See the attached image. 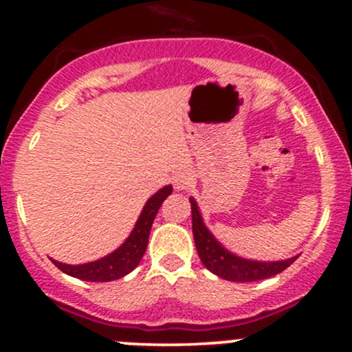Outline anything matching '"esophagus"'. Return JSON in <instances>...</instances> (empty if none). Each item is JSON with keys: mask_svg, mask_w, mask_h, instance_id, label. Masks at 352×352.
Segmentation results:
<instances>
[{"mask_svg": "<svg viewBox=\"0 0 352 352\" xmlns=\"http://www.w3.org/2000/svg\"><path fill=\"white\" fill-rule=\"evenodd\" d=\"M173 187L177 190H187L193 184V177L190 172H177L173 175Z\"/></svg>", "mask_w": 352, "mask_h": 352, "instance_id": "esophagus-1", "label": "esophagus"}]
</instances>
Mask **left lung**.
I'll return each mask as SVG.
<instances>
[{
    "instance_id": "8db88e82",
    "label": "left lung",
    "mask_w": 352,
    "mask_h": 352,
    "mask_svg": "<svg viewBox=\"0 0 352 352\" xmlns=\"http://www.w3.org/2000/svg\"><path fill=\"white\" fill-rule=\"evenodd\" d=\"M190 204H192V228L197 252H199L201 263L207 266L210 272L215 273L217 276L238 283L265 280V278H272L274 274L285 272L298 258L293 256L285 261L263 263V261L243 260V258H238L235 254L228 253L204 225L195 200L190 199Z\"/></svg>"
}]
</instances>
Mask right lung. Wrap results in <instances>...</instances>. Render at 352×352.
Wrapping results in <instances>:
<instances>
[{"label":"right lung","mask_w":352,"mask_h":352,"mask_svg":"<svg viewBox=\"0 0 352 352\" xmlns=\"http://www.w3.org/2000/svg\"><path fill=\"white\" fill-rule=\"evenodd\" d=\"M170 193L172 187L168 185V187L159 190L155 195L148 199L142 213H140L139 220H137L135 228L132 230L131 236H129L127 240H125V243L120 246V248H117L114 253L86 265H64L54 260H52V263L58 266L63 273L69 274V276L79 278V280L82 281L102 283L114 281L125 276V274L131 273L132 270L140 263V260H142L145 250H147L148 235H151L153 218H155L157 212H159L160 205L164 204V200L167 199Z\"/></svg>","instance_id":"right-lung-1"}]
</instances>
